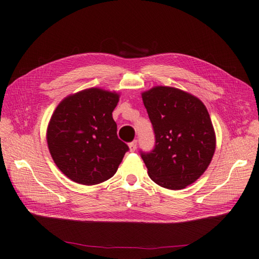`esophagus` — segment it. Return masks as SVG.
<instances>
[{
  "label": "esophagus",
  "mask_w": 259,
  "mask_h": 259,
  "mask_svg": "<svg viewBox=\"0 0 259 259\" xmlns=\"http://www.w3.org/2000/svg\"><path fill=\"white\" fill-rule=\"evenodd\" d=\"M137 144H138V141H137V140H134V141L129 143V149H130L131 152L136 151V150H137Z\"/></svg>",
  "instance_id": "34e87169"
}]
</instances>
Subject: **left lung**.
<instances>
[{
    "instance_id": "obj_1",
    "label": "left lung",
    "mask_w": 259,
    "mask_h": 259,
    "mask_svg": "<svg viewBox=\"0 0 259 259\" xmlns=\"http://www.w3.org/2000/svg\"><path fill=\"white\" fill-rule=\"evenodd\" d=\"M155 146L140 152L153 182L182 190L195 182L212 161L216 138L203 102L181 89L157 86L142 93Z\"/></svg>"
}]
</instances>
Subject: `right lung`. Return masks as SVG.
Listing matches in <instances>:
<instances>
[{
	"label": "right lung",
	"instance_id": "1",
	"mask_svg": "<svg viewBox=\"0 0 259 259\" xmlns=\"http://www.w3.org/2000/svg\"><path fill=\"white\" fill-rule=\"evenodd\" d=\"M119 94L89 88L63 99L46 139L57 167L71 181L95 185L113 177L129 148L117 136L112 111Z\"/></svg>",
	"mask_w": 259,
	"mask_h": 259
}]
</instances>
